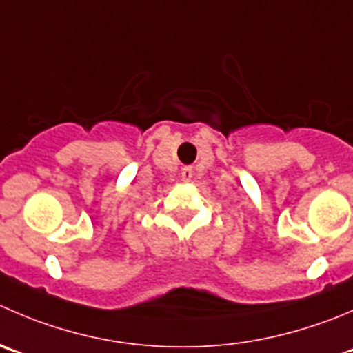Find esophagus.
I'll use <instances>...</instances> for the list:
<instances>
[{
	"label": "esophagus",
	"instance_id": "1",
	"mask_svg": "<svg viewBox=\"0 0 353 353\" xmlns=\"http://www.w3.org/2000/svg\"><path fill=\"white\" fill-rule=\"evenodd\" d=\"M181 177H183L184 183L191 181V177H193V169H191V167H183V170H181Z\"/></svg>",
	"mask_w": 353,
	"mask_h": 353
}]
</instances>
